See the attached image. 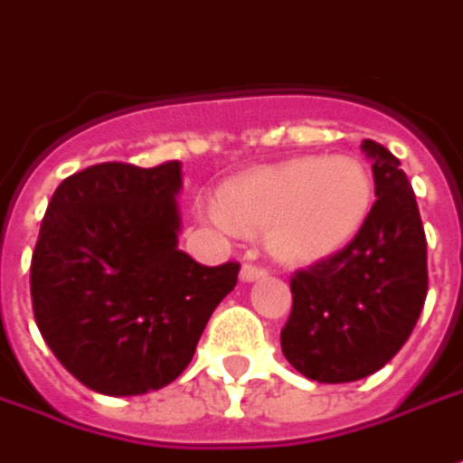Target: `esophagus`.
<instances>
[{"label":"esophagus","mask_w":463,"mask_h":463,"mask_svg":"<svg viewBox=\"0 0 463 463\" xmlns=\"http://www.w3.org/2000/svg\"><path fill=\"white\" fill-rule=\"evenodd\" d=\"M261 277H266V266H261V263H253V261L243 263V269H241V279L253 281V279H261Z\"/></svg>","instance_id":"obj_1"}]
</instances>
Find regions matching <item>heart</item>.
<instances>
[{
  "mask_svg": "<svg viewBox=\"0 0 463 463\" xmlns=\"http://www.w3.org/2000/svg\"><path fill=\"white\" fill-rule=\"evenodd\" d=\"M374 184L359 161L305 156L235 176L220 189L225 228H269V248L287 261H315L343 248L364 225Z\"/></svg>",
  "mask_w": 463,
  "mask_h": 463,
  "instance_id": "b5f03b06",
  "label": "heart"
}]
</instances>
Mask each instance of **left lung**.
<instances>
[{
	"mask_svg": "<svg viewBox=\"0 0 463 463\" xmlns=\"http://www.w3.org/2000/svg\"><path fill=\"white\" fill-rule=\"evenodd\" d=\"M372 156L376 202L354 241L297 269L281 351L299 374L326 384L379 372L405 345L428 295V243L415 192L384 146Z\"/></svg>",
	"mask_w": 463,
	"mask_h": 463,
	"instance_id": "1",
	"label": "left lung"
}]
</instances>
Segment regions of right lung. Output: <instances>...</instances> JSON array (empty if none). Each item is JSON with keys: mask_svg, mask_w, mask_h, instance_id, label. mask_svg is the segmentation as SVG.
<instances>
[{"mask_svg": "<svg viewBox=\"0 0 463 463\" xmlns=\"http://www.w3.org/2000/svg\"><path fill=\"white\" fill-rule=\"evenodd\" d=\"M179 161H104L58 184L30 261L33 315L63 369L102 394H146L182 374L241 263L176 246Z\"/></svg>", "mask_w": 463, "mask_h": 463, "instance_id": "add662e5", "label": "right lung"}]
</instances>
